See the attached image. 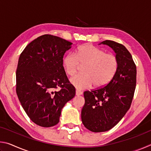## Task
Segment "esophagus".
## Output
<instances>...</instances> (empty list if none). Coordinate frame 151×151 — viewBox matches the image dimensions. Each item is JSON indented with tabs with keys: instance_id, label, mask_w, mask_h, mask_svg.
<instances>
[{
	"instance_id": "1",
	"label": "esophagus",
	"mask_w": 151,
	"mask_h": 151,
	"mask_svg": "<svg viewBox=\"0 0 151 151\" xmlns=\"http://www.w3.org/2000/svg\"><path fill=\"white\" fill-rule=\"evenodd\" d=\"M81 94H83V92H81L80 91H78V90L76 91V96L81 95Z\"/></svg>"
}]
</instances>
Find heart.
Listing matches in <instances>:
<instances>
[{
    "label": "heart",
    "instance_id": "1",
    "mask_svg": "<svg viewBox=\"0 0 151 151\" xmlns=\"http://www.w3.org/2000/svg\"><path fill=\"white\" fill-rule=\"evenodd\" d=\"M63 65L65 73L72 76L77 73L79 65L85 66L83 75L70 79L72 85L79 90L91 87L102 88L111 83L118 69V60L115 56L91 44L79 47L76 52L66 55Z\"/></svg>",
    "mask_w": 151,
    "mask_h": 151
}]
</instances>
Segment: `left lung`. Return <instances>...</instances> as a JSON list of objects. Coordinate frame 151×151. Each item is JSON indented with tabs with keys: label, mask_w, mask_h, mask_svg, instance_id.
Masks as SVG:
<instances>
[{
	"label": "left lung",
	"mask_w": 151,
	"mask_h": 151,
	"mask_svg": "<svg viewBox=\"0 0 151 151\" xmlns=\"http://www.w3.org/2000/svg\"><path fill=\"white\" fill-rule=\"evenodd\" d=\"M101 44L108 45L116 53L118 69L106 86L84 92L82 122L94 132L109 131L122 119L131 107L137 83L136 65L126 47L109 40Z\"/></svg>",
	"instance_id": "1"
}]
</instances>
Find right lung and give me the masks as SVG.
<instances>
[{
  "label": "right lung",
  "instance_id": "add662e5",
  "mask_svg": "<svg viewBox=\"0 0 151 151\" xmlns=\"http://www.w3.org/2000/svg\"><path fill=\"white\" fill-rule=\"evenodd\" d=\"M73 45L51 35L32 40L20 55L16 91L28 116L42 127L59 122L64 106L75 96L63 65V56ZM58 87L60 91H55Z\"/></svg>",
  "mask_w": 151,
  "mask_h": 151
}]
</instances>
